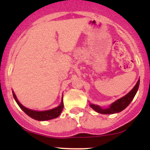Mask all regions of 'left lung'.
I'll list each match as a JSON object with an SVG mask.
<instances>
[{"instance_id":"left-lung-1","label":"left lung","mask_w":150,"mask_h":150,"mask_svg":"<svg viewBox=\"0 0 150 150\" xmlns=\"http://www.w3.org/2000/svg\"><path fill=\"white\" fill-rule=\"evenodd\" d=\"M139 83L140 80L139 79L135 86L126 95L122 96L120 99L115 101L109 107L104 108V107H100V106L97 105V104H93L91 103L89 104V105L94 111H96V112L101 113V114H115V113L120 112L125 110L129 105L131 101L134 99V96H135L136 93H137V91H138L139 87Z\"/></svg>"}]
</instances>
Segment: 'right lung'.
<instances>
[{
	"label": "right lung",
	"instance_id": "add662e5",
	"mask_svg": "<svg viewBox=\"0 0 150 150\" xmlns=\"http://www.w3.org/2000/svg\"><path fill=\"white\" fill-rule=\"evenodd\" d=\"M12 93H13V98H14L15 101L17 103L19 107L28 115V116H30V117H32L33 119H35L36 120H39V121H45V120H52V119L57 118V117L60 115V114L62 113L63 110V107H64V103H63V95L62 97V101L61 103L59 106L54 107V108L51 109V110H43V111H37V110H33L31 109H28L27 107H25V106L22 105L20 102H19V100L17 99V97L15 95L14 92L12 91Z\"/></svg>",
	"mask_w": 150,
	"mask_h": 150
}]
</instances>
